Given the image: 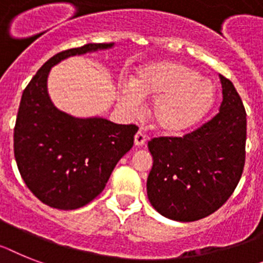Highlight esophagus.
I'll return each instance as SVG.
<instances>
[{"mask_svg": "<svg viewBox=\"0 0 263 263\" xmlns=\"http://www.w3.org/2000/svg\"><path fill=\"white\" fill-rule=\"evenodd\" d=\"M134 142H135L136 147H140V145L144 144V143L147 142V138H145L144 132L139 131L138 134H136V135H135V139H134Z\"/></svg>", "mask_w": 263, "mask_h": 263, "instance_id": "obj_1", "label": "esophagus"}]
</instances>
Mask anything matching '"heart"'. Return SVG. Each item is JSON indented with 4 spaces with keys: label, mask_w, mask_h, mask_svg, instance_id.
Here are the masks:
<instances>
[{
    "label": "heart",
    "mask_w": 263,
    "mask_h": 263,
    "mask_svg": "<svg viewBox=\"0 0 263 263\" xmlns=\"http://www.w3.org/2000/svg\"><path fill=\"white\" fill-rule=\"evenodd\" d=\"M155 98L151 120L165 135H180L199 124L215 101V89L209 79L193 68L173 61L151 63L138 68L129 85L119 90V103L135 114L139 99Z\"/></svg>",
    "instance_id": "b5f03b06"
}]
</instances>
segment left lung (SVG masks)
Instances as JSON below:
<instances>
[{
    "label": "left lung",
    "instance_id": "obj_1",
    "mask_svg": "<svg viewBox=\"0 0 263 263\" xmlns=\"http://www.w3.org/2000/svg\"><path fill=\"white\" fill-rule=\"evenodd\" d=\"M223 100L219 114L183 138L148 142L154 164L147 195L163 217L194 222L223 206L245 165L246 111L237 89L219 74Z\"/></svg>",
    "mask_w": 263,
    "mask_h": 263
}]
</instances>
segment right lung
Listing matches in <instances>:
<instances>
[{"label": "right lung", "mask_w": 263, "mask_h": 263, "mask_svg": "<svg viewBox=\"0 0 263 263\" xmlns=\"http://www.w3.org/2000/svg\"><path fill=\"white\" fill-rule=\"evenodd\" d=\"M114 45L87 44L57 53L23 92L14 127L15 162L28 189L53 209L76 210L93 200L134 145L136 125L74 118L60 111L48 93V76L56 64Z\"/></svg>", "instance_id": "right-lung-1"}]
</instances>
